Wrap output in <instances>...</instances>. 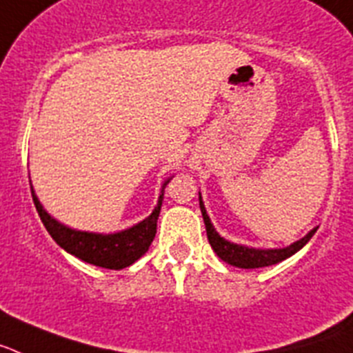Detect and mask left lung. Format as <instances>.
<instances>
[{"mask_svg":"<svg viewBox=\"0 0 353 353\" xmlns=\"http://www.w3.org/2000/svg\"><path fill=\"white\" fill-rule=\"evenodd\" d=\"M199 206H201L202 211V219H204V223H206V232H208V240H210L211 249L214 250V254L225 261L228 265L236 266V268H263V266L270 265H277V263L284 261L288 257H291L293 254L299 252L305 243L312 238V234L316 232L318 228L311 229L304 238L293 241L288 247H283V249H256V247H247V245L240 243H232V241L225 240L223 236H220L214 229V225L211 223V219L208 216V211L204 208V202H202L201 192H199Z\"/></svg>","mask_w":353,"mask_h":353,"instance_id":"obj_1","label":"left lung"}]
</instances>
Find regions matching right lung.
<instances>
[{
    "label": "right lung",
    "instance_id": "right-lung-1",
    "mask_svg": "<svg viewBox=\"0 0 353 353\" xmlns=\"http://www.w3.org/2000/svg\"><path fill=\"white\" fill-rule=\"evenodd\" d=\"M170 179L172 177H168L161 185L158 204H156L152 213L147 219L134 223L131 228L124 229V231L108 232V234H104V232L78 231V229L63 225L62 222H58L57 219H53L44 210V206H42L39 197H37L32 183H30V186H32L33 202H35V208L39 211V216H41L44 228L48 229L51 238L65 252L72 254V256H76L81 261L90 263L94 266H101V268L108 270H122L125 266H131L134 261H139L140 257L151 247L156 236V222H158L161 204H163L165 186L168 185Z\"/></svg>",
    "mask_w": 353,
    "mask_h": 353
}]
</instances>
